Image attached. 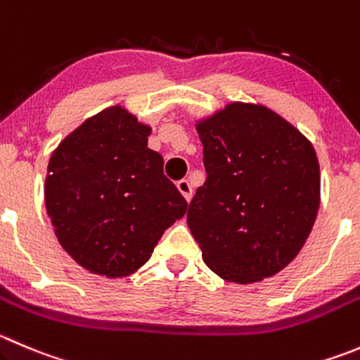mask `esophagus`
Segmentation results:
<instances>
[{"label": "esophagus", "mask_w": 360, "mask_h": 360, "mask_svg": "<svg viewBox=\"0 0 360 360\" xmlns=\"http://www.w3.org/2000/svg\"><path fill=\"white\" fill-rule=\"evenodd\" d=\"M177 190L181 191V195H183V197L186 198L188 202L191 200V195H193V190H191V184L188 183V179L177 181Z\"/></svg>", "instance_id": "34e87169"}]
</instances>
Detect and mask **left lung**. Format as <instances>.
<instances>
[{
	"mask_svg": "<svg viewBox=\"0 0 360 360\" xmlns=\"http://www.w3.org/2000/svg\"><path fill=\"white\" fill-rule=\"evenodd\" d=\"M197 130L205 183L186 219L202 258L233 283L274 276L297 257L319 212L311 142L276 112L251 103H230Z\"/></svg>",
	"mask_w": 360,
	"mask_h": 360,
	"instance_id": "obj_1",
	"label": "left lung"
}]
</instances>
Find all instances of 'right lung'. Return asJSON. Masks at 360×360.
<instances>
[{"mask_svg":"<svg viewBox=\"0 0 360 360\" xmlns=\"http://www.w3.org/2000/svg\"><path fill=\"white\" fill-rule=\"evenodd\" d=\"M151 128L121 107L89 117L49 162L45 207L63 250L84 269L128 276L188 202L148 148Z\"/></svg>","mask_w":360,"mask_h":360,"instance_id":"add662e5","label":"right lung"}]
</instances>
